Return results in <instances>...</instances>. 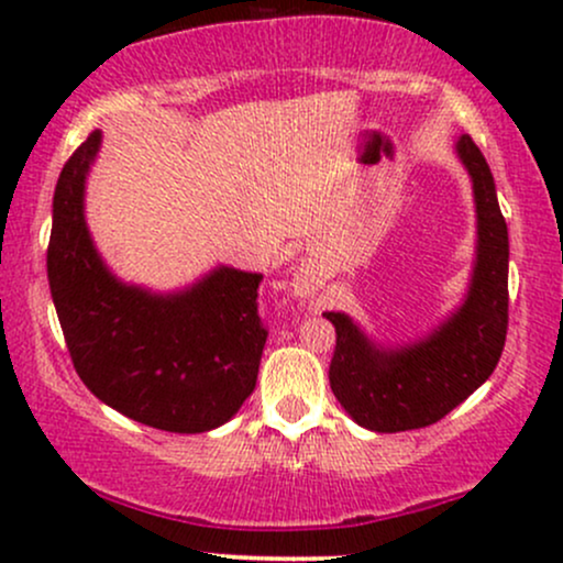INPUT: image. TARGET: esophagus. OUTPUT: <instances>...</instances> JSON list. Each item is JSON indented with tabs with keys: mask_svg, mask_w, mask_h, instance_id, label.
<instances>
[{
	"mask_svg": "<svg viewBox=\"0 0 563 563\" xmlns=\"http://www.w3.org/2000/svg\"><path fill=\"white\" fill-rule=\"evenodd\" d=\"M294 290H296V294L307 296L309 290H312V286H309V280H307V277H296V283H294Z\"/></svg>",
	"mask_w": 563,
	"mask_h": 563,
	"instance_id": "34e87169",
	"label": "esophagus"
}]
</instances>
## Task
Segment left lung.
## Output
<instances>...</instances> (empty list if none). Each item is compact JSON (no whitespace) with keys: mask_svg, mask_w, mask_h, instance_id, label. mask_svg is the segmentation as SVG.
Wrapping results in <instances>:
<instances>
[{"mask_svg":"<svg viewBox=\"0 0 563 563\" xmlns=\"http://www.w3.org/2000/svg\"><path fill=\"white\" fill-rule=\"evenodd\" d=\"M471 174L476 203V262L466 301L426 339L380 349L344 312H325L335 328L331 389L341 407L378 434L423 429L468 399L493 376L508 331V228L495 179L476 142L455 145Z\"/></svg>","mask_w":563,"mask_h":563,"instance_id":"1","label":"left lung"}]
</instances>
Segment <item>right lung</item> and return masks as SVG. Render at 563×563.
<instances>
[{
	"label": "right lung",
	"mask_w": 563,
	"mask_h": 563,
	"mask_svg": "<svg viewBox=\"0 0 563 563\" xmlns=\"http://www.w3.org/2000/svg\"><path fill=\"white\" fill-rule=\"evenodd\" d=\"M100 129L63 166L53 200L47 277L76 373L100 402L174 434L228 423L251 397L267 328L262 275L217 267L177 294L126 286L97 254L84 183Z\"/></svg>",
	"instance_id": "right-lung-1"
}]
</instances>
